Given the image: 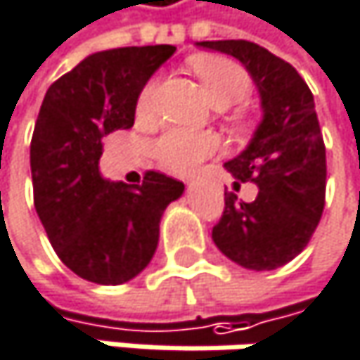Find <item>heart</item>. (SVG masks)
I'll return each instance as SVG.
<instances>
[{
	"mask_svg": "<svg viewBox=\"0 0 360 360\" xmlns=\"http://www.w3.org/2000/svg\"><path fill=\"white\" fill-rule=\"evenodd\" d=\"M202 88L215 107H230L245 101L253 90L249 71L232 58L224 56H198L192 60ZM155 84H147L141 92L139 107L147 109L153 96ZM219 151V141L211 132H192L172 128L153 143V155L162 168L174 174H192L202 162Z\"/></svg>",
	"mask_w": 360,
	"mask_h": 360,
	"instance_id": "heart-1",
	"label": "heart"
}]
</instances>
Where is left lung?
Masks as SVG:
<instances>
[{
    "label": "left lung",
    "instance_id": "obj_1",
    "mask_svg": "<svg viewBox=\"0 0 360 360\" xmlns=\"http://www.w3.org/2000/svg\"><path fill=\"white\" fill-rule=\"evenodd\" d=\"M198 46L238 58L251 73L264 109L249 147L226 162L236 186L251 181L259 192L253 202L226 194L213 243L243 268L276 270L306 249L325 209L327 158L314 96L293 65L253 41Z\"/></svg>",
    "mask_w": 360,
    "mask_h": 360
}]
</instances>
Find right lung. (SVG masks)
I'll return each instance as SVG.
<instances>
[{
  "instance_id": "obj_1",
  "label": "right lung",
  "mask_w": 360,
  "mask_h": 360,
  "mask_svg": "<svg viewBox=\"0 0 360 360\" xmlns=\"http://www.w3.org/2000/svg\"><path fill=\"white\" fill-rule=\"evenodd\" d=\"M174 46L94 52L46 92L33 139L37 217L58 259L79 278L122 285L151 262L164 209L184 184L147 170L141 186L105 181L103 139L134 124L136 98Z\"/></svg>"
}]
</instances>
